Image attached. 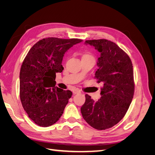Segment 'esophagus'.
<instances>
[{"instance_id": "1", "label": "esophagus", "mask_w": 155, "mask_h": 155, "mask_svg": "<svg viewBox=\"0 0 155 155\" xmlns=\"http://www.w3.org/2000/svg\"><path fill=\"white\" fill-rule=\"evenodd\" d=\"M72 92H73V94H76L80 93V91L78 90V89H74V90H73Z\"/></svg>"}]
</instances>
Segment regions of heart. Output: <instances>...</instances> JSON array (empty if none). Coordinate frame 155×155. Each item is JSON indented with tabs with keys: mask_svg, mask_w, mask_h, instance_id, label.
Instances as JSON below:
<instances>
[{
	"mask_svg": "<svg viewBox=\"0 0 155 155\" xmlns=\"http://www.w3.org/2000/svg\"><path fill=\"white\" fill-rule=\"evenodd\" d=\"M84 56H91V55L90 54H85L83 56V57H84Z\"/></svg>",
	"mask_w": 155,
	"mask_h": 155,
	"instance_id": "1",
	"label": "heart"
}]
</instances>
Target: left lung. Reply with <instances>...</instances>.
Returning a JSON list of instances; mask_svg holds the SVG:
<instances>
[{"mask_svg": "<svg viewBox=\"0 0 155 155\" xmlns=\"http://www.w3.org/2000/svg\"><path fill=\"white\" fill-rule=\"evenodd\" d=\"M85 44L94 46L100 53L94 78L104 85L97 101L85 95L81 112L84 120L93 128L105 130L124 118L132 101L134 92L133 64L129 56L110 41L87 40Z\"/></svg>", "mask_w": 155, "mask_h": 155, "instance_id": "8db88e82", "label": "left lung"}]
</instances>
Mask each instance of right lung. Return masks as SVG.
<instances>
[{
    "label": "right lung",
    "mask_w": 155,
    "mask_h": 155,
    "mask_svg": "<svg viewBox=\"0 0 155 155\" xmlns=\"http://www.w3.org/2000/svg\"><path fill=\"white\" fill-rule=\"evenodd\" d=\"M79 39L48 37L39 41L29 50L20 71V99L34 122L46 127L57 122L72 92L55 87L56 73L64 68V53Z\"/></svg>",
    "instance_id": "right-lung-1"
}]
</instances>
